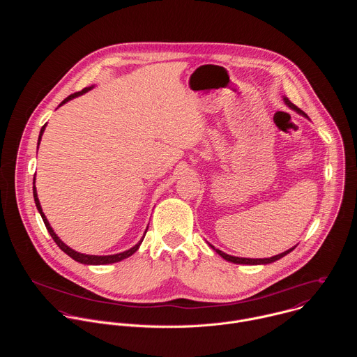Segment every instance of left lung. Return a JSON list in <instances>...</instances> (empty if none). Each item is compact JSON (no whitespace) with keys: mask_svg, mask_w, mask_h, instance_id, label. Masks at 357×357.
I'll return each instance as SVG.
<instances>
[{"mask_svg":"<svg viewBox=\"0 0 357 357\" xmlns=\"http://www.w3.org/2000/svg\"><path fill=\"white\" fill-rule=\"evenodd\" d=\"M284 98V103L291 109V110H294V112H296L298 114H301V116H303L305 119H308L310 120V117L305 114L301 109H298L294 103H291L289 101V98L288 97H285V96H282ZM220 257H223L226 261H230V263H234V264H247V266H260V264H263V266H266V264H271V263H274V261H277V260H280V259H282L284 256H287L288 252H291L296 245H294V247H291V248H288L287 251H284V252H281V254H277V256H274V257H268V259H244V257H234V256H229V254H226V252H223L222 250H219V248H216L215 245H212L211 243H208Z\"/></svg>","mask_w":357,"mask_h":357,"instance_id":"obj_1","label":"left lung"}]
</instances>
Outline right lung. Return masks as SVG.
Wrapping results in <instances>:
<instances>
[{
  "label": "right lung",
  "mask_w": 357,
  "mask_h": 357,
  "mask_svg": "<svg viewBox=\"0 0 357 357\" xmlns=\"http://www.w3.org/2000/svg\"><path fill=\"white\" fill-rule=\"evenodd\" d=\"M93 87H94V86H89V87H84L82 91H77V93L70 94L69 97H66V98L62 101V103H61L58 107H61V106H63L65 103H68V101H70V100H73V98H76V97H79V96H82V94H84V93L90 91ZM45 127H46V124L40 128L39 138H38V146H39V144H40V139H42V135H43ZM33 199H35L36 209H38V212L40 213V218H42V220H43V223H45V226H46V229H47L49 234L52 236L54 241L59 245V248H61L63 252H66V254H68L69 257H72L75 261H77V263H80V264H86V266H105V264H113V263H119V261H121V260H124V259H128L130 256H132V254L139 248V245H141V243H142V240H144V237H145V233H146V230H148V227H146V230H145V233H144L142 238H141V240H139L134 247H131L130 250H126V251H123V252H117V254H110V256H90V254H83V252L75 251L73 248H70L69 245H66V244H65V243L58 237V234L54 231V229L50 227V225H49V222H47V219H46L45 213L42 212V208H40V203H39L38 193H36V186H35V178H33Z\"/></svg>",
  "instance_id": "1"
}]
</instances>
